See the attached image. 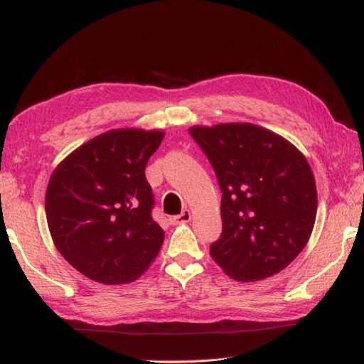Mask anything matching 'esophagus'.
<instances>
[{
	"label": "esophagus",
	"mask_w": 364,
	"mask_h": 364,
	"mask_svg": "<svg viewBox=\"0 0 364 364\" xmlns=\"http://www.w3.org/2000/svg\"><path fill=\"white\" fill-rule=\"evenodd\" d=\"M192 219V214L189 210H184L181 214L178 215H172L170 218V223H173V225H178V223H188Z\"/></svg>",
	"instance_id": "esophagus-1"
}]
</instances>
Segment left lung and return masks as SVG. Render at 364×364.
<instances>
[{
  "label": "left lung",
  "mask_w": 364,
  "mask_h": 364,
  "mask_svg": "<svg viewBox=\"0 0 364 364\" xmlns=\"http://www.w3.org/2000/svg\"><path fill=\"white\" fill-rule=\"evenodd\" d=\"M223 192L213 259L236 282L272 277L305 249L316 222L313 170L288 139L253 123L189 128Z\"/></svg>",
  "instance_id": "left-lung-1"
}]
</instances>
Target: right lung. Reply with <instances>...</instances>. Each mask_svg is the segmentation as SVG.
<instances>
[{
    "mask_svg": "<svg viewBox=\"0 0 364 364\" xmlns=\"http://www.w3.org/2000/svg\"><path fill=\"white\" fill-rule=\"evenodd\" d=\"M162 129L119 128L90 139L54 168L45 194L59 253L103 284L137 280L158 257L164 230L151 218L145 166Z\"/></svg>",
    "mask_w": 364,
    "mask_h": 364,
    "instance_id": "right-lung-1",
    "label": "right lung"
}]
</instances>
